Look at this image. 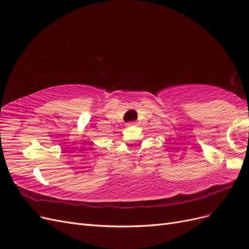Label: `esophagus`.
<instances>
[{"instance_id":"1","label":"esophagus","mask_w":249,"mask_h":249,"mask_svg":"<svg viewBox=\"0 0 249 249\" xmlns=\"http://www.w3.org/2000/svg\"><path fill=\"white\" fill-rule=\"evenodd\" d=\"M137 123L136 122H132V123H127L126 126H131V125H136Z\"/></svg>"}]
</instances>
